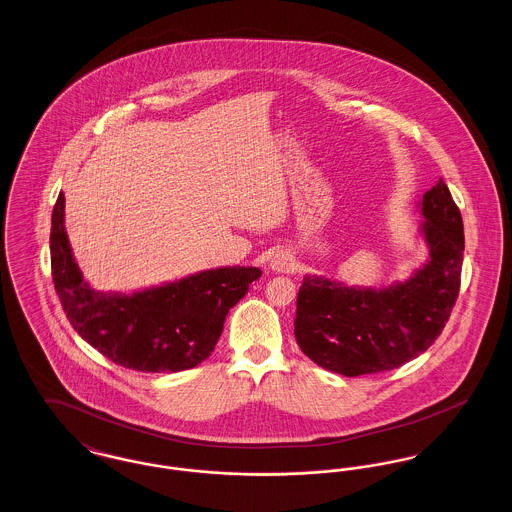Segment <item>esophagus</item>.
I'll list each match as a JSON object with an SVG mask.
<instances>
[{"mask_svg": "<svg viewBox=\"0 0 512 512\" xmlns=\"http://www.w3.org/2000/svg\"><path fill=\"white\" fill-rule=\"evenodd\" d=\"M270 267L272 270H276V272H290L295 267V259H293L292 255L288 253V251H276L274 255H272V259H270Z\"/></svg>", "mask_w": 512, "mask_h": 512, "instance_id": "34e87169", "label": "esophagus"}]
</instances>
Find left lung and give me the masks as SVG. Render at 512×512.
<instances>
[{"label":"left lung","mask_w":512,"mask_h":512,"mask_svg":"<svg viewBox=\"0 0 512 512\" xmlns=\"http://www.w3.org/2000/svg\"><path fill=\"white\" fill-rule=\"evenodd\" d=\"M420 211L430 259L407 282L372 290L303 278L293 334L318 366L343 376L393 370L438 340L461 290L463 217L441 178Z\"/></svg>","instance_id":"1"}]
</instances>
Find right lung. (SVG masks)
I'll use <instances>...</instances> for the list:
<instances>
[{
    "mask_svg": "<svg viewBox=\"0 0 512 512\" xmlns=\"http://www.w3.org/2000/svg\"><path fill=\"white\" fill-rule=\"evenodd\" d=\"M51 278L74 330L115 365L180 372L205 361L228 311L261 278L257 267L203 270L144 292L99 293L84 282L65 232V195L51 215Z\"/></svg>",
    "mask_w": 512,
    "mask_h": 512,
    "instance_id": "right-lung-1",
    "label": "right lung"
}]
</instances>
